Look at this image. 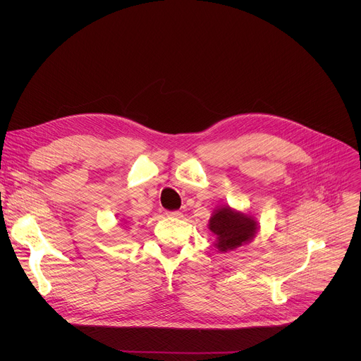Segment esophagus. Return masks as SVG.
Wrapping results in <instances>:
<instances>
[{
	"mask_svg": "<svg viewBox=\"0 0 361 361\" xmlns=\"http://www.w3.org/2000/svg\"><path fill=\"white\" fill-rule=\"evenodd\" d=\"M167 216L173 217V219H180V217H183V213L181 212H169Z\"/></svg>",
	"mask_w": 361,
	"mask_h": 361,
	"instance_id": "34e87169",
	"label": "esophagus"
}]
</instances>
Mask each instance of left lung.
Segmentation results:
<instances>
[{
  "label": "left lung",
  "mask_w": 361,
  "mask_h": 361,
  "mask_svg": "<svg viewBox=\"0 0 361 361\" xmlns=\"http://www.w3.org/2000/svg\"><path fill=\"white\" fill-rule=\"evenodd\" d=\"M207 226L216 235L214 247L223 254L250 244L260 230L259 221L251 213L233 209L228 204L217 205Z\"/></svg>",
  "instance_id": "1"
}]
</instances>
